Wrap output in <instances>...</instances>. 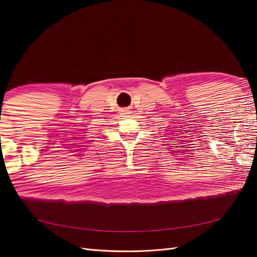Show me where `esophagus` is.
I'll return each mask as SVG.
<instances>
[{
  "mask_svg": "<svg viewBox=\"0 0 257 257\" xmlns=\"http://www.w3.org/2000/svg\"><path fill=\"white\" fill-rule=\"evenodd\" d=\"M122 112H123V114H128L131 111H130V109H124Z\"/></svg>",
  "mask_w": 257,
  "mask_h": 257,
  "instance_id": "1",
  "label": "esophagus"
}]
</instances>
